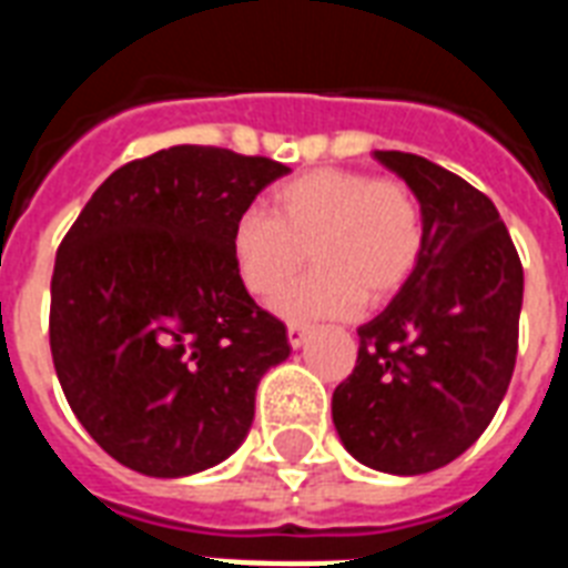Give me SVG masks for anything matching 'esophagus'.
<instances>
[{
  "instance_id": "34e87169",
  "label": "esophagus",
  "mask_w": 568,
  "mask_h": 568,
  "mask_svg": "<svg viewBox=\"0 0 568 568\" xmlns=\"http://www.w3.org/2000/svg\"><path fill=\"white\" fill-rule=\"evenodd\" d=\"M306 338H310V327H306V324H297V321H292V324H288V345L297 351V347L306 345Z\"/></svg>"
}]
</instances>
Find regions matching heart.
<instances>
[{"label":"heart","instance_id":"1","mask_svg":"<svg viewBox=\"0 0 568 568\" xmlns=\"http://www.w3.org/2000/svg\"><path fill=\"white\" fill-rule=\"evenodd\" d=\"M424 239L422 203L404 182L318 168L276 185L267 214H241L230 253L241 285L271 303L301 274L310 250L315 271L280 301L283 315L306 321L388 301L415 274Z\"/></svg>","mask_w":568,"mask_h":568}]
</instances>
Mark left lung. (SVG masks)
I'll return each instance as SVG.
<instances>
[{"instance_id": "obj_1", "label": "left lung", "mask_w": 568, "mask_h": 568, "mask_svg": "<svg viewBox=\"0 0 568 568\" xmlns=\"http://www.w3.org/2000/svg\"><path fill=\"white\" fill-rule=\"evenodd\" d=\"M374 159L418 196L427 239L415 274L359 327L333 424L363 466L427 475L471 448L507 395L525 274L489 196L422 155Z\"/></svg>"}]
</instances>
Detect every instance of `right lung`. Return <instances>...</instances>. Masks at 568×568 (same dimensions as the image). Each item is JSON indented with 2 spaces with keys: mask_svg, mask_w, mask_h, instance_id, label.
Returning a JSON list of instances; mask_svg holds the SVG:
<instances>
[{
  "mask_svg": "<svg viewBox=\"0 0 568 568\" xmlns=\"http://www.w3.org/2000/svg\"><path fill=\"white\" fill-rule=\"evenodd\" d=\"M288 168L180 144L123 164L61 241L49 347L67 404L105 454L189 477L247 439L256 388L292 354L230 253L232 223Z\"/></svg>",
  "mask_w": 568,
  "mask_h": 568,
  "instance_id": "obj_1",
  "label": "right lung"
}]
</instances>
